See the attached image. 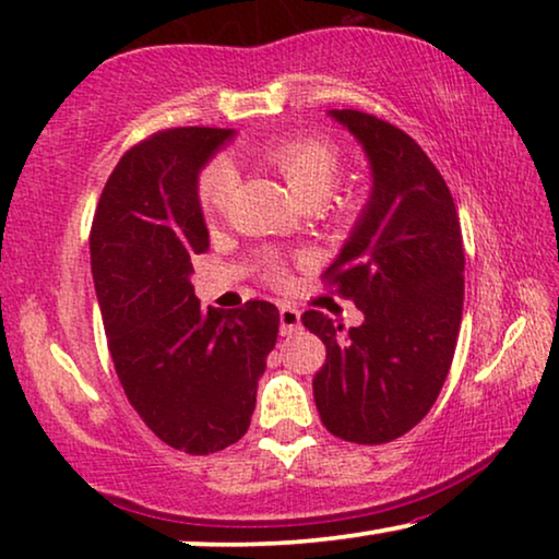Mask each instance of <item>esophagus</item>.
<instances>
[{"instance_id":"obj_1","label":"esophagus","mask_w":559,"mask_h":559,"mask_svg":"<svg viewBox=\"0 0 559 559\" xmlns=\"http://www.w3.org/2000/svg\"><path fill=\"white\" fill-rule=\"evenodd\" d=\"M300 331V310H295L293 305H280V333L293 335Z\"/></svg>"}]
</instances>
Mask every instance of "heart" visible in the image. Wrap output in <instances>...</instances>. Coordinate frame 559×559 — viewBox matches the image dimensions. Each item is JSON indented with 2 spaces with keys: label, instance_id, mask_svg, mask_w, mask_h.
Returning <instances> with one entry per match:
<instances>
[{
  "label": "heart",
  "instance_id": "1",
  "mask_svg": "<svg viewBox=\"0 0 559 559\" xmlns=\"http://www.w3.org/2000/svg\"><path fill=\"white\" fill-rule=\"evenodd\" d=\"M266 163L285 178L295 201L325 198L341 170L338 150L325 140H285L266 150ZM236 190V170L226 159H213L198 180V203L205 218H216L231 203Z\"/></svg>",
  "mask_w": 559,
  "mask_h": 559
}]
</instances>
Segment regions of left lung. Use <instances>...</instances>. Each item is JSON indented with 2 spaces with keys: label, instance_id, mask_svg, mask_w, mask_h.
<instances>
[{
  "label": "left lung",
  "instance_id": "8db88e82",
  "mask_svg": "<svg viewBox=\"0 0 559 559\" xmlns=\"http://www.w3.org/2000/svg\"><path fill=\"white\" fill-rule=\"evenodd\" d=\"M331 117L361 144L371 195L323 277L356 302L350 331L318 310L302 325L325 343L312 379L335 438L381 445L409 432L438 400L463 318V236L453 195L423 147L389 121L354 109Z\"/></svg>",
  "mask_w": 559,
  "mask_h": 559
}]
</instances>
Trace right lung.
<instances>
[{"label": "right lung", "instance_id": "1", "mask_svg": "<svg viewBox=\"0 0 559 559\" xmlns=\"http://www.w3.org/2000/svg\"><path fill=\"white\" fill-rule=\"evenodd\" d=\"M234 129L180 127L134 144L106 180L91 226V272L114 369L142 423L190 455L249 430L280 310L249 300L203 310L190 285L209 249L198 173Z\"/></svg>", "mask_w": 559, "mask_h": 559}]
</instances>
